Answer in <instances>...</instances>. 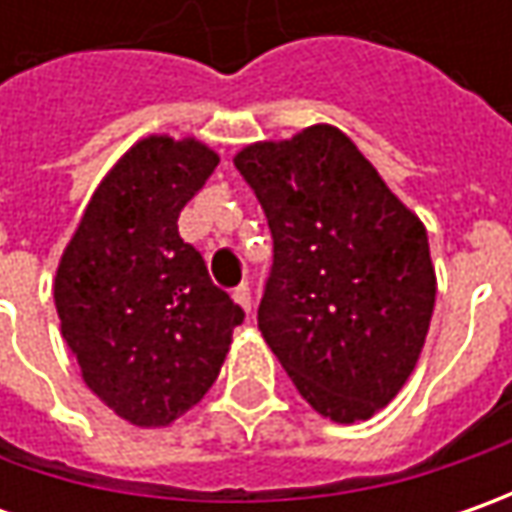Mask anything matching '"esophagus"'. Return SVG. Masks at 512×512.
I'll use <instances>...</instances> for the list:
<instances>
[{"label": "esophagus", "mask_w": 512, "mask_h": 512, "mask_svg": "<svg viewBox=\"0 0 512 512\" xmlns=\"http://www.w3.org/2000/svg\"><path fill=\"white\" fill-rule=\"evenodd\" d=\"M233 299H236V305L242 307L245 313H250V310H253V296H250V287L247 285L236 287V290H233Z\"/></svg>", "instance_id": "obj_1"}]
</instances>
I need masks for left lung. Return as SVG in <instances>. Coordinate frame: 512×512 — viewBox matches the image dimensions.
<instances>
[{"label":"left lung","instance_id":"8db88e82","mask_svg":"<svg viewBox=\"0 0 512 512\" xmlns=\"http://www.w3.org/2000/svg\"><path fill=\"white\" fill-rule=\"evenodd\" d=\"M233 165L273 236L265 342L316 413L370 419L410 379L436 305L422 219L333 125L247 145Z\"/></svg>","mask_w":512,"mask_h":512}]
</instances>
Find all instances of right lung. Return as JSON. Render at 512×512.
<instances>
[{"instance_id":"right-lung-1","label":"right lung","mask_w":512,"mask_h":512,"mask_svg":"<svg viewBox=\"0 0 512 512\" xmlns=\"http://www.w3.org/2000/svg\"><path fill=\"white\" fill-rule=\"evenodd\" d=\"M216 165L193 136L139 139L93 190L56 267L53 302L82 379L136 427L202 402L245 319L176 225Z\"/></svg>"}]
</instances>
